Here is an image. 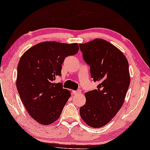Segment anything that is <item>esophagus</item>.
<instances>
[{
  "label": "esophagus",
  "mask_w": 150,
  "mask_h": 150,
  "mask_svg": "<svg viewBox=\"0 0 150 150\" xmlns=\"http://www.w3.org/2000/svg\"><path fill=\"white\" fill-rule=\"evenodd\" d=\"M81 92V90H73V91L72 92V94L74 95H76V94H78L79 93Z\"/></svg>",
  "instance_id": "obj_1"
}]
</instances>
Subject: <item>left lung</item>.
Listing matches in <instances>:
<instances>
[{"mask_svg": "<svg viewBox=\"0 0 150 150\" xmlns=\"http://www.w3.org/2000/svg\"><path fill=\"white\" fill-rule=\"evenodd\" d=\"M79 46L91 77L99 83L96 90L85 93L80 114L88 126L99 128L109 123L124 104L130 83L128 62L121 50L104 39Z\"/></svg>", "mask_w": 150, "mask_h": 150, "instance_id": "obj_1", "label": "left lung"}]
</instances>
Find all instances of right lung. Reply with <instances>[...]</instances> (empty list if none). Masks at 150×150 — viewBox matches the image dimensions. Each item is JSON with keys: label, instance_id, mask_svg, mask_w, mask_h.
<instances>
[{"label": "right lung", "instance_id": "obj_1", "mask_svg": "<svg viewBox=\"0 0 150 150\" xmlns=\"http://www.w3.org/2000/svg\"><path fill=\"white\" fill-rule=\"evenodd\" d=\"M78 50L77 43L46 41L29 48L20 59L17 90L29 115L39 124L49 125L60 117L71 94L53 81L61 76L65 58Z\"/></svg>", "mask_w": 150, "mask_h": 150}]
</instances>
